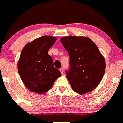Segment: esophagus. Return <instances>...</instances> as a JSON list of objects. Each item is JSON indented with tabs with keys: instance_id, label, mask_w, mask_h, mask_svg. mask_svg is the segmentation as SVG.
<instances>
[{
	"instance_id": "obj_1",
	"label": "esophagus",
	"mask_w": 123,
	"mask_h": 123,
	"mask_svg": "<svg viewBox=\"0 0 123 123\" xmlns=\"http://www.w3.org/2000/svg\"><path fill=\"white\" fill-rule=\"evenodd\" d=\"M59 70H60L61 73L62 74H64V70H63V69H62V68H61V69H59Z\"/></svg>"
}]
</instances>
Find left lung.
Wrapping results in <instances>:
<instances>
[{
    "label": "left lung",
    "instance_id": "1",
    "mask_svg": "<svg viewBox=\"0 0 123 123\" xmlns=\"http://www.w3.org/2000/svg\"><path fill=\"white\" fill-rule=\"evenodd\" d=\"M70 57L66 77L72 90L80 95L95 89L104 75L106 63L98 47L86 36H68L61 39Z\"/></svg>",
    "mask_w": 123,
    "mask_h": 123
}]
</instances>
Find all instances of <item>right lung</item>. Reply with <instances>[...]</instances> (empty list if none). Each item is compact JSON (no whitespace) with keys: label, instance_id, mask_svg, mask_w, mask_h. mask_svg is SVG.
<instances>
[{"label":"right lung","instance_id":"obj_1","mask_svg":"<svg viewBox=\"0 0 123 123\" xmlns=\"http://www.w3.org/2000/svg\"><path fill=\"white\" fill-rule=\"evenodd\" d=\"M56 39L54 36H43L26 44L21 52L17 64L18 71L25 87L31 92L44 93L61 76L48 54Z\"/></svg>","mask_w":123,"mask_h":123}]
</instances>
